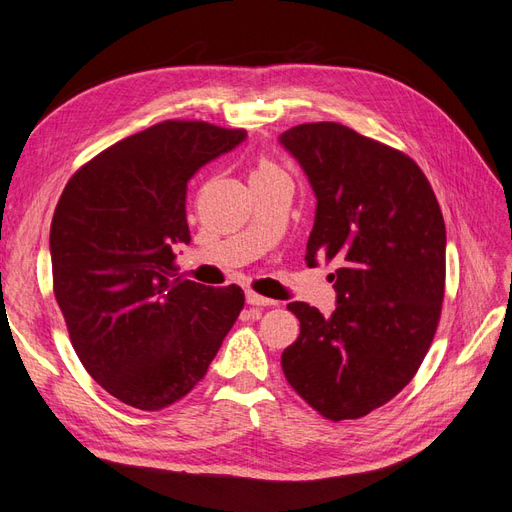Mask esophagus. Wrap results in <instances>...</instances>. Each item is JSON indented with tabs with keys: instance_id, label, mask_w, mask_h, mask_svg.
Returning <instances> with one entry per match:
<instances>
[{
	"instance_id": "obj_1",
	"label": "esophagus",
	"mask_w": 512,
	"mask_h": 512,
	"mask_svg": "<svg viewBox=\"0 0 512 512\" xmlns=\"http://www.w3.org/2000/svg\"><path fill=\"white\" fill-rule=\"evenodd\" d=\"M247 304L249 306H276L278 302H276V299H269V297L258 295L254 291H247Z\"/></svg>"
}]
</instances>
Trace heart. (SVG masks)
I'll use <instances>...</instances> for the list:
<instances>
[{
	"label": "heart",
	"instance_id": "1",
	"mask_svg": "<svg viewBox=\"0 0 512 512\" xmlns=\"http://www.w3.org/2000/svg\"><path fill=\"white\" fill-rule=\"evenodd\" d=\"M273 173H280V169L269 160H260L252 176H273Z\"/></svg>",
	"mask_w": 512,
	"mask_h": 512
}]
</instances>
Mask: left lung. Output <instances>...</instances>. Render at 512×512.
<instances>
[{"mask_svg": "<svg viewBox=\"0 0 512 512\" xmlns=\"http://www.w3.org/2000/svg\"><path fill=\"white\" fill-rule=\"evenodd\" d=\"M280 143L317 197L306 263L336 260V308L291 302L299 336L286 380L330 421L360 419L415 378L441 319L445 221L417 162L334 121L302 123Z\"/></svg>", "mask_w": 512, "mask_h": 512, "instance_id": "8db88e82", "label": "left lung"}]
</instances>
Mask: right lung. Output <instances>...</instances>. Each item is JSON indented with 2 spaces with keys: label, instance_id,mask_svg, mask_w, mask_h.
I'll list each match as a JSON object with an SVG mask.
<instances>
[{
  "label": "right lung",
  "instance_id": "right-lung-1",
  "mask_svg": "<svg viewBox=\"0 0 512 512\" xmlns=\"http://www.w3.org/2000/svg\"><path fill=\"white\" fill-rule=\"evenodd\" d=\"M247 136L169 119L110 145L73 173L52 230L54 295L93 380L139 410L176 404L206 376L245 293L176 278L189 243L186 182Z\"/></svg>",
  "mask_w": 512,
  "mask_h": 512
}]
</instances>
